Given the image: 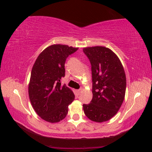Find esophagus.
<instances>
[{"instance_id": "1", "label": "esophagus", "mask_w": 152, "mask_h": 152, "mask_svg": "<svg viewBox=\"0 0 152 152\" xmlns=\"http://www.w3.org/2000/svg\"><path fill=\"white\" fill-rule=\"evenodd\" d=\"M81 92H82V89H78V90H76V93H77V94L78 95V96L80 94Z\"/></svg>"}]
</instances>
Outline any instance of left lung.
I'll list each match as a JSON object with an SVG mask.
<instances>
[{"instance_id":"1","label":"left lung","mask_w":152,"mask_h":152,"mask_svg":"<svg viewBox=\"0 0 152 152\" xmlns=\"http://www.w3.org/2000/svg\"><path fill=\"white\" fill-rule=\"evenodd\" d=\"M91 65L93 98L84 104L86 116L96 122L106 121L117 114L125 97L126 78L119 58L104 46L85 48Z\"/></svg>"}]
</instances>
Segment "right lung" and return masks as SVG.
<instances>
[{
    "instance_id": "right-lung-1",
    "label": "right lung",
    "mask_w": 152,
    "mask_h": 152,
    "mask_svg": "<svg viewBox=\"0 0 152 152\" xmlns=\"http://www.w3.org/2000/svg\"><path fill=\"white\" fill-rule=\"evenodd\" d=\"M78 48L54 44L46 48L36 59L32 68L28 95L35 111L41 118L56 123L66 117L74 93L61 85L65 76V63Z\"/></svg>"
}]
</instances>
